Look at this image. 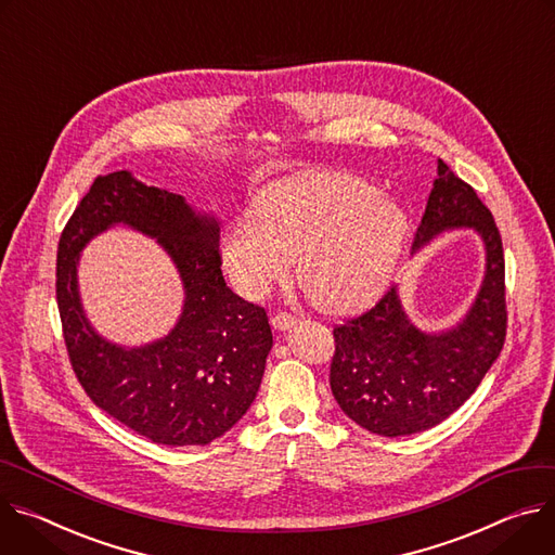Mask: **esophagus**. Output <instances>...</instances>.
<instances>
[{
	"label": "esophagus",
	"instance_id": "34e87169",
	"mask_svg": "<svg viewBox=\"0 0 555 555\" xmlns=\"http://www.w3.org/2000/svg\"><path fill=\"white\" fill-rule=\"evenodd\" d=\"M271 324H273L275 331H288V328H293L297 324V318H293L288 313H278V315L271 318Z\"/></svg>",
	"mask_w": 555,
	"mask_h": 555
}]
</instances>
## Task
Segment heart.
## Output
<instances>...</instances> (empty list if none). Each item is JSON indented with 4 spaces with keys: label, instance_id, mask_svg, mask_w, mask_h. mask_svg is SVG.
<instances>
[{
    "label": "heart",
    "instance_id": "1",
    "mask_svg": "<svg viewBox=\"0 0 555 555\" xmlns=\"http://www.w3.org/2000/svg\"><path fill=\"white\" fill-rule=\"evenodd\" d=\"M405 207L373 182L346 171L282 180L220 235V262L233 286L264 297L291 273L322 311L344 313L375 299L388 284L408 237Z\"/></svg>",
    "mask_w": 555,
    "mask_h": 555
}]
</instances>
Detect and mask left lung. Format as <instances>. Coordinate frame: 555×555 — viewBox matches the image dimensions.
<instances>
[{"mask_svg": "<svg viewBox=\"0 0 555 555\" xmlns=\"http://www.w3.org/2000/svg\"><path fill=\"white\" fill-rule=\"evenodd\" d=\"M412 256L448 231L472 229L485 273L465 315L448 328H418L399 286L361 318L333 331L331 390L348 418L382 437H410L456 412L480 386L505 344V258L491 211L439 160Z\"/></svg>", "mask_w": 555, "mask_h": 555, "instance_id": "left-lung-1", "label": "left lung"}]
</instances>
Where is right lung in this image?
I'll use <instances>...</instances> for the list:
<instances>
[{"instance_id": "add662e5", "label": "right lung", "mask_w": 555, "mask_h": 555, "mask_svg": "<svg viewBox=\"0 0 555 555\" xmlns=\"http://www.w3.org/2000/svg\"><path fill=\"white\" fill-rule=\"evenodd\" d=\"M128 225L172 260L185 299L172 331L141 347L103 338L78 291V258L96 235ZM220 222L184 196L122 169L94 180L59 240L56 301L75 373L88 397L160 446H207L251 408L273 348L269 318L220 271Z\"/></svg>"}]
</instances>
